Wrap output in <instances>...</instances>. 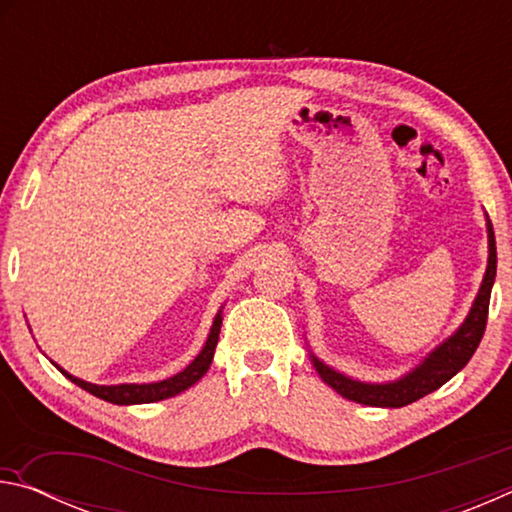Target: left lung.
<instances>
[{
  "label": "left lung",
  "mask_w": 512,
  "mask_h": 512,
  "mask_svg": "<svg viewBox=\"0 0 512 512\" xmlns=\"http://www.w3.org/2000/svg\"><path fill=\"white\" fill-rule=\"evenodd\" d=\"M485 230H488V266H485L479 293H476L463 323L458 325L443 343H438L427 357H422L418 366H413L409 372H404L402 377L391 381H361L332 368L329 363L318 359L316 354L309 350L311 366H314L320 379H323L327 386H332L336 393L345 397V400L366 406H381V409H400V406H406L420 400L424 395L438 391V388L447 384L456 372H461L483 339L485 320H488L490 293L497 275L495 232H492L488 214H485Z\"/></svg>",
  "instance_id": "obj_1"
}]
</instances>
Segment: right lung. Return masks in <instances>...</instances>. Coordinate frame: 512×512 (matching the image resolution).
<instances>
[{
	"mask_svg": "<svg viewBox=\"0 0 512 512\" xmlns=\"http://www.w3.org/2000/svg\"><path fill=\"white\" fill-rule=\"evenodd\" d=\"M221 320H223V307L216 311V316L212 320V327H210V334H207L205 345L201 348V352L196 354L194 361L189 363L187 368H183L176 375H171L162 381H149V384H92V381H85L79 379L74 375H69L65 368H60L56 361H51L54 366L63 372V375L74 381L76 386H81L83 391H88L90 395L99 397V400H106L112 404H121V406H128V404H151V402H160V400H167V397H173L178 393L187 391V388H192L198 379H201L207 368H210V363L214 359V350H216V343H219V332H221Z\"/></svg>",
	"mask_w": 512,
	"mask_h": 512,
	"instance_id": "1",
	"label": "right lung"
}]
</instances>
